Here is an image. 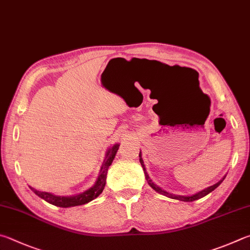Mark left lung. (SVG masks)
Returning <instances> with one entry per match:
<instances>
[{"mask_svg": "<svg viewBox=\"0 0 250 250\" xmlns=\"http://www.w3.org/2000/svg\"><path fill=\"white\" fill-rule=\"evenodd\" d=\"M139 161H141V165H142V167H143L144 173H145V178H146V180H147V182H148V185H149V186L152 188V189H154L156 192H158V193H160V194H163V195H165V196H168V198H170V199L183 201V202H193V201L199 200V199H201V198H203V196L208 195V193H211L212 191L215 190L216 188L221 185V183L223 182V180H224L225 177H226V176H224V178L221 179V180L218 181L217 183H215V185L208 187V188H207V189L200 191V192H198V193H195V194H192V195H179V194L170 193V192H167L166 190H164L163 188L158 187L157 185H155L154 182H152V180H151L150 177H149V174L147 173V170H146L145 165H144V160H143V158H142V151H139Z\"/></svg>", "mask_w": 250, "mask_h": 250, "instance_id": "left-lung-1", "label": "left lung"}]
</instances>
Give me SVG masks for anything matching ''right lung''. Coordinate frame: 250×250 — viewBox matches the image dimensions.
Listing matches in <instances>:
<instances>
[{"label": "right lung", "instance_id": "right-lung-1", "mask_svg": "<svg viewBox=\"0 0 250 250\" xmlns=\"http://www.w3.org/2000/svg\"><path fill=\"white\" fill-rule=\"evenodd\" d=\"M118 147H120V144H114L112 147H109L106 150V152H105V159L103 161L102 167H101L100 174L98 179H96L95 183L90 188V189L85 190L84 192H82V193L71 195V196H62V195H55L52 193H49V192L38 191L32 187H29L30 190H32L35 194L38 195L39 198L45 200L46 202L50 203L52 205H56V207H59V208H72V207H78V205H83V204L89 203L92 200L98 198V196L102 193V191L104 190L105 183H106L107 170L109 166L112 165L114 158H115Z\"/></svg>", "mask_w": 250, "mask_h": 250}]
</instances>
